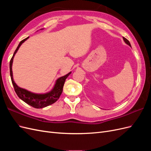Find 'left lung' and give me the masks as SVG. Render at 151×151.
<instances>
[{
	"mask_svg": "<svg viewBox=\"0 0 151 151\" xmlns=\"http://www.w3.org/2000/svg\"><path fill=\"white\" fill-rule=\"evenodd\" d=\"M123 40H124V42H125V43H127V45H129L130 47H131V45H130V42H129V41L127 39H126L125 38H124V37H123Z\"/></svg>",
	"mask_w": 151,
	"mask_h": 151,
	"instance_id": "obj_1",
	"label": "left lung"
}]
</instances>
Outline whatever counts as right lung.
Segmentation results:
<instances>
[{"mask_svg": "<svg viewBox=\"0 0 151 151\" xmlns=\"http://www.w3.org/2000/svg\"><path fill=\"white\" fill-rule=\"evenodd\" d=\"M29 38V37L22 40L18 45L16 50H15L14 53L13 54V56L11 59L10 61V75L12 81V83L13 84L15 92L17 94V96L19 97L22 101H24L26 103L30 105L35 108H43L47 107L49 105H51L53 103H55L58 99L60 98V95L63 91V87L64 85L65 79L67 78V77L71 74V72L66 74L64 76H62L60 78H58L57 81L55 84L53 88L50 91V92L45 93V94H36L31 93L29 91L26 89H22L19 88L14 81L13 76H12V65L13 62V58L14 57L15 54L17 52L18 49L21 47V45L24 43L25 41Z\"/></svg>", "mask_w": 151, "mask_h": 151, "instance_id": "right-lung-1", "label": "right lung"}]
</instances>
